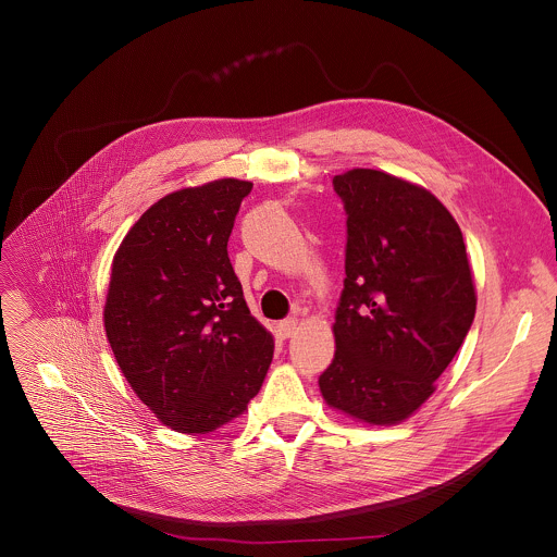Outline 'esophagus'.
Returning a JSON list of instances; mask_svg holds the SVG:
<instances>
[{
    "label": "esophagus",
    "mask_w": 557,
    "mask_h": 557,
    "mask_svg": "<svg viewBox=\"0 0 557 557\" xmlns=\"http://www.w3.org/2000/svg\"><path fill=\"white\" fill-rule=\"evenodd\" d=\"M297 326H299V320H297V318H286V320H282V322L277 324V333H280L284 339H288V337L295 335Z\"/></svg>",
    "instance_id": "esophagus-1"
}]
</instances>
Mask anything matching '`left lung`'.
Instances as JSON below:
<instances>
[{
  "label": "left lung",
  "mask_w": 557,
  "mask_h": 557,
  "mask_svg": "<svg viewBox=\"0 0 557 557\" xmlns=\"http://www.w3.org/2000/svg\"><path fill=\"white\" fill-rule=\"evenodd\" d=\"M348 213L335 357L318 386L368 425L410 419L463 344L476 288L459 224L428 187L352 169L333 177Z\"/></svg>",
  "instance_id": "1"
}]
</instances>
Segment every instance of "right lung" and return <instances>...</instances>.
I'll use <instances>...</instances> for the list:
<instances>
[{"instance_id": "add662e5", "label": "right lung", "mask_w": 557, "mask_h": 557, "mask_svg": "<svg viewBox=\"0 0 557 557\" xmlns=\"http://www.w3.org/2000/svg\"><path fill=\"white\" fill-rule=\"evenodd\" d=\"M249 189L224 177L171 191L113 256L109 344L136 397L173 432L202 435L242 417L273 359L226 249Z\"/></svg>"}]
</instances>
